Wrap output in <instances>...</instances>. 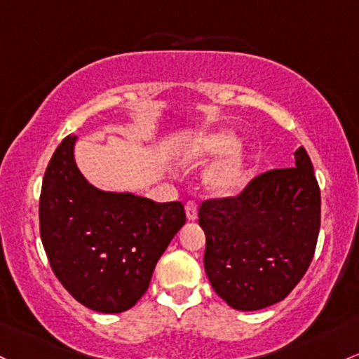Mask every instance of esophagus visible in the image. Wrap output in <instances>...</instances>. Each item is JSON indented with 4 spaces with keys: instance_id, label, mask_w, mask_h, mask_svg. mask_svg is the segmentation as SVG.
<instances>
[{
    "instance_id": "1",
    "label": "esophagus",
    "mask_w": 359,
    "mask_h": 359,
    "mask_svg": "<svg viewBox=\"0 0 359 359\" xmlns=\"http://www.w3.org/2000/svg\"><path fill=\"white\" fill-rule=\"evenodd\" d=\"M186 212H187L189 222H194V219H198V203H196L194 199L187 201L186 203Z\"/></svg>"
}]
</instances>
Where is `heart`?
<instances>
[{
  "mask_svg": "<svg viewBox=\"0 0 359 359\" xmlns=\"http://www.w3.org/2000/svg\"><path fill=\"white\" fill-rule=\"evenodd\" d=\"M237 143V137L230 131L208 133L196 137L186 149V158L191 161H204L215 158L229 151ZM232 150V149H231ZM247 179V161L242 149L234 148L224 158L212 168L208 184L216 194H233L245 184Z\"/></svg>",
  "mask_w": 359,
  "mask_h": 359,
  "instance_id": "b5f03b06",
  "label": "heart"
}]
</instances>
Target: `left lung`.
I'll return each instance as SVG.
<instances>
[{"instance_id": "left-lung-1", "label": "left lung", "mask_w": 359, "mask_h": 359, "mask_svg": "<svg viewBox=\"0 0 359 359\" xmlns=\"http://www.w3.org/2000/svg\"><path fill=\"white\" fill-rule=\"evenodd\" d=\"M297 167L255 175L237 196L201 203L204 269L231 309L285 300L312 262L320 230V189L305 148Z\"/></svg>"}]
</instances>
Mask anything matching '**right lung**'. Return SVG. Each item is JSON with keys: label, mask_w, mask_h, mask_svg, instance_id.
<instances>
[{"label": "right lung", "mask_w": 359, "mask_h": 359, "mask_svg": "<svg viewBox=\"0 0 359 359\" xmlns=\"http://www.w3.org/2000/svg\"><path fill=\"white\" fill-rule=\"evenodd\" d=\"M74 141L66 136L46 168L39 199L42 245L74 300L95 312L119 313L147 293L186 211L180 201L98 191L74 163Z\"/></svg>", "instance_id": "right-lung-1"}]
</instances>
